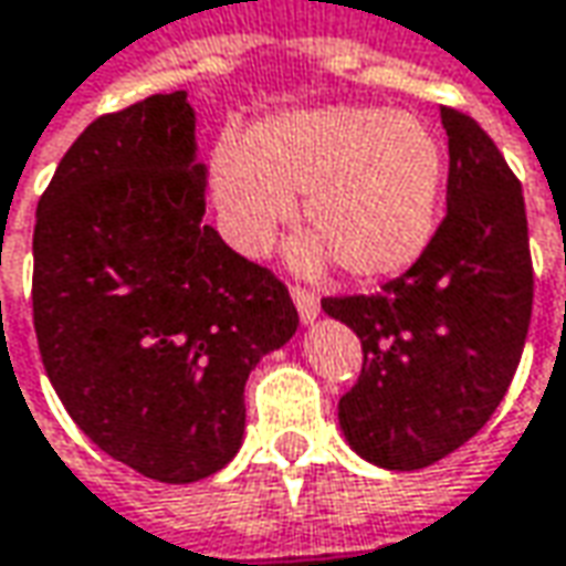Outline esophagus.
<instances>
[{"instance_id":"1","label":"esophagus","mask_w":566,"mask_h":566,"mask_svg":"<svg viewBox=\"0 0 566 566\" xmlns=\"http://www.w3.org/2000/svg\"><path fill=\"white\" fill-rule=\"evenodd\" d=\"M291 301L297 306L303 325H310V322L319 316V297H316V294H310V291H303V287H291Z\"/></svg>"}]
</instances>
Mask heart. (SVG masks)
<instances>
[{
  "mask_svg": "<svg viewBox=\"0 0 566 566\" xmlns=\"http://www.w3.org/2000/svg\"><path fill=\"white\" fill-rule=\"evenodd\" d=\"M222 231L241 253H263L303 193L291 263L313 272L332 256L354 279H388L417 263L439 228L444 149L410 112L319 106L279 112L222 137L209 166Z\"/></svg>",
  "mask_w": 566,
  "mask_h": 566,
  "instance_id": "heart-1",
  "label": "heart"
}]
</instances>
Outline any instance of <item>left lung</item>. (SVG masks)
Listing matches in <instances>:
<instances>
[{"label": "left lung", "instance_id": "obj_1", "mask_svg": "<svg viewBox=\"0 0 566 566\" xmlns=\"http://www.w3.org/2000/svg\"><path fill=\"white\" fill-rule=\"evenodd\" d=\"M448 212L432 244L376 297H325L363 344L338 403L344 441L381 470H422L458 451L507 395L533 313L523 190L492 137L441 106Z\"/></svg>", "mask_w": 566, "mask_h": 566}]
</instances>
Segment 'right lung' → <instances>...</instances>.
Wrapping results in <instances>:
<instances>
[{
    "label": "right lung",
    "mask_w": 566,
    "mask_h": 566,
    "mask_svg": "<svg viewBox=\"0 0 566 566\" xmlns=\"http://www.w3.org/2000/svg\"><path fill=\"white\" fill-rule=\"evenodd\" d=\"M206 212L185 90L96 118L33 228V328L69 417L140 476L187 485L241 451L244 385L297 332L269 269Z\"/></svg>",
    "instance_id": "right-lung-1"
}]
</instances>
